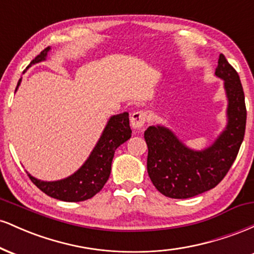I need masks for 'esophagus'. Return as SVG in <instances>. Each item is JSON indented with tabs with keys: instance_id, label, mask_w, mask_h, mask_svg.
<instances>
[{
	"instance_id": "obj_1",
	"label": "esophagus",
	"mask_w": 254,
	"mask_h": 254,
	"mask_svg": "<svg viewBox=\"0 0 254 254\" xmlns=\"http://www.w3.org/2000/svg\"><path fill=\"white\" fill-rule=\"evenodd\" d=\"M147 119L148 115L145 111H136V112H133L132 116H131V127H132L133 129H141V127H144Z\"/></svg>"
}]
</instances>
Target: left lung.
Returning <instances> with one entry per match:
<instances>
[{
    "label": "left lung",
    "instance_id": "1",
    "mask_svg": "<svg viewBox=\"0 0 254 254\" xmlns=\"http://www.w3.org/2000/svg\"><path fill=\"white\" fill-rule=\"evenodd\" d=\"M215 74L224 80L229 101L228 125L211 147L193 151L166 127H149L144 131L148 174L157 191L166 197L184 199L211 190L237 159L246 129L244 89L239 74L223 54Z\"/></svg>",
    "mask_w": 254,
    "mask_h": 254
}]
</instances>
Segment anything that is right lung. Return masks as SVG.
<instances>
[{
	"label": "right lung",
	"instance_id": "obj_1",
	"mask_svg": "<svg viewBox=\"0 0 254 254\" xmlns=\"http://www.w3.org/2000/svg\"><path fill=\"white\" fill-rule=\"evenodd\" d=\"M50 48H46L30 63L45 60ZM20 81L17 82L16 89ZM131 137V129L129 125V113L124 112L111 117L105 127L103 135L98 144L93 149L82 167L76 173L60 182H40L28 174L32 183L44 193L56 199L64 202H81L92 198L98 193L106 184L111 173V164L115 156V151L121 144Z\"/></svg>",
	"mask_w": 254,
	"mask_h": 254
}]
</instances>
